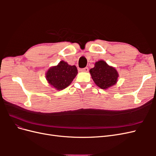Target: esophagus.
Wrapping results in <instances>:
<instances>
[{
  "label": "esophagus",
  "mask_w": 156,
  "mask_h": 156,
  "mask_svg": "<svg viewBox=\"0 0 156 156\" xmlns=\"http://www.w3.org/2000/svg\"><path fill=\"white\" fill-rule=\"evenodd\" d=\"M88 70H89V69H88V67H86V68H83V69H81V72H88Z\"/></svg>",
  "instance_id": "obj_1"
}]
</instances>
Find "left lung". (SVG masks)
<instances>
[{"label":"left lung","instance_id":"obj_1","mask_svg":"<svg viewBox=\"0 0 156 156\" xmlns=\"http://www.w3.org/2000/svg\"><path fill=\"white\" fill-rule=\"evenodd\" d=\"M90 73L94 83L102 89H107L114 85L119 77V73L116 70L109 66L103 60L96 62L95 66L90 69Z\"/></svg>","mask_w":156,"mask_h":156}]
</instances>
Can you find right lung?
I'll return each mask as SVG.
<instances>
[{"label":"right lung","mask_w":156,"mask_h":156,"mask_svg":"<svg viewBox=\"0 0 156 156\" xmlns=\"http://www.w3.org/2000/svg\"><path fill=\"white\" fill-rule=\"evenodd\" d=\"M77 74L75 66H70L64 61H60L56 66L51 68L46 73L48 83L58 90L68 87Z\"/></svg>","instance_id":"obj_1"}]
</instances>
